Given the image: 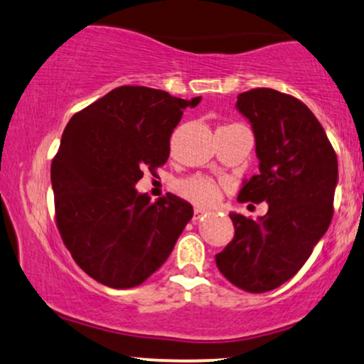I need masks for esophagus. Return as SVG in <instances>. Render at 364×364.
<instances>
[{
	"label": "esophagus",
	"mask_w": 364,
	"mask_h": 364,
	"mask_svg": "<svg viewBox=\"0 0 364 364\" xmlns=\"http://www.w3.org/2000/svg\"><path fill=\"white\" fill-rule=\"evenodd\" d=\"M204 214H206V211H204L203 208H194V213H193V219L194 221H198V219H201Z\"/></svg>",
	"instance_id": "34e87169"
}]
</instances>
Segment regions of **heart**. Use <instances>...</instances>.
Instances as JSON below:
<instances>
[{
	"mask_svg": "<svg viewBox=\"0 0 364 364\" xmlns=\"http://www.w3.org/2000/svg\"><path fill=\"white\" fill-rule=\"evenodd\" d=\"M180 191L193 203L206 204V206L214 204L219 198V188L208 178H193L184 181L181 183Z\"/></svg>",
	"mask_w": 364,
	"mask_h": 364,
	"instance_id": "b5f03b06",
	"label": "heart"
}]
</instances>
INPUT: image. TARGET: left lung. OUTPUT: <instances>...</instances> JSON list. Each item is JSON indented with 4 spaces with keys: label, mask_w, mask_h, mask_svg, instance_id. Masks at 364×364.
I'll return each instance as SVG.
<instances>
[{
    "label": "left lung",
    "mask_w": 364,
    "mask_h": 364,
    "mask_svg": "<svg viewBox=\"0 0 364 364\" xmlns=\"http://www.w3.org/2000/svg\"><path fill=\"white\" fill-rule=\"evenodd\" d=\"M235 109L252 127L259 160V175L244 180L237 199L269 209L257 219L229 214L235 232L216 265L235 287L262 294L294 277L325 235L338 160L323 127L295 97L252 89L237 95Z\"/></svg>",
    "instance_id": "8db88e82"
}]
</instances>
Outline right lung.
I'll use <instances>...</instances> for the list:
<instances>
[{
    "mask_svg": "<svg viewBox=\"0 0 364 364\" xmlns=\"http://www.w3.org/2000/svg\"><path fill=\"white\" fill-rule=\"evenodd\" d=\"M165 90L124 85L75 114L50 166L55 221L75 262L112 289L136 287L161 267L193 206L166 193L150 201L135 184L170 156L186 107Z\"/></svg>",
    "mask_w": 364,
    "mask_h": 364,
    "instance_id": "add662e5",
    "label": "right lung"
}]
</instances>
